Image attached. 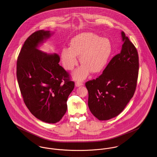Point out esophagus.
<instances>
[{"instance_id": "34e87169", "label": "esophagus", "mask_w": 157, "mask_h": 157, "mask_svg": "<svg viewBox=\"0 0 157 157\" xmlns=\"http://www.w3.org/2000/svg\"><path fill=\"white\" fill-rule=\"evenodd\" d=\"M83 83L82 82H76L75 83V85L76 87H79V86H82L83 85Z\"/></svg>"}]
</instances>
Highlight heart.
I'll return each mask as SVG.
<instances>
[{
  "label": "heart",
  "instance_id": "heart-1",
  "mask_svg": "<svg viewBox=\"0 0 157 157\" xmlns=\"http://www.w3.org/2000/svg\"><path fill=\"white\" fill-rule=\"evenodd\" d=\"M112 52V45L108 38L87 32L78 35L70 43V48H63L61 59L64 67L72 71L78 63V56L83 64L73 74L76 80H83L91 72H101L106 67Z\"/></svg>",
  "mask_w": 157,
  "mask_h": 157
}]
</instances>
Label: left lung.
<instances>
[{"label":"left lung","instance_id":"1","mask_svg":"<svg viewBox=\"0 0 157 157\" xmlns=\"http://www.w3.org/2000/svg\"><path fill=\"white\" fill-rule=\"evenodd\" d=\"M121 52L109 63L103 73L88 81V105L100 121L118 116L134 94L139 73V56L134 45L121 32Z\"/></svg>","mask_w":157,"mask_h":157}]
</instances>
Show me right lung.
Returning a JSON list of instances; mask_svg holds the SVG:
<instances>
[{"label": "right lung", "instance_id": "1", "mask_svg": "<svg viewBox=\"0 0 157 157\" xmlns=\"http://www.w3.org/2000/svg\"><path fill=\"white\" fill-rule=\"evenodd\" d=\"M54 33L38 30L24 42L17 63V77L24 103L40 121L54 124L66 112L67 98L75 84L59 65L56 54L39 49Z\"/></svg>", "mask_w": 157, "mask_h": 157}]
</instances>
